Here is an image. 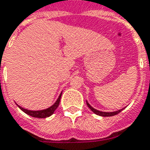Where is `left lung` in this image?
<instances>
[{
    "label": "left lung",
    "mask_w": 150,
    "mask_h": 150,
    "mask_svg": "<svg viewBox=\"0 0 150 150\" xmlns=\"http://www.w3.org/2000/svg\"><path fill=\"white\" fill-rule=\"evenodd\" d=\"M86 104L88 107L90 108L91 111L94 112V114L98 115H100V116H104V117H106V116H113V115H115L119 114L121 111H123L124 108H122L120 110H119V111H111V112H106V111H98V110H96V109H94V107H92L90 106V104L88 103L86 101Z\"/></svg>",
    "instance_id": "obj_1"
}]
</instances>
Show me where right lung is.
<instances>
[{
	"label": "right lung",
	"instance_id": "right-lung-1",
	"mask_svg": "<svg viewBox=\"0 0 150 150\" xmlns=\"http://www.w3.org/2000/svg\"><path fill=\"white\" fill-rule=\"evenodd\" d=\"M61 95H62V92L60 93V96L58 97V98L56 99V103L52 105L51 107H49L48 108H46L44 110H39V111H31V110H27V109H25L23 107H20L19 105L17 104V106L22 110V111H24L26 114L29 115L30 116L35 118H47L51 116L54 113V111H56V108L58 107L59 104H60V98H61Z\"/></svg>",
	"mask_w": 150,
	"mask_h": 150
}]
</instances>
